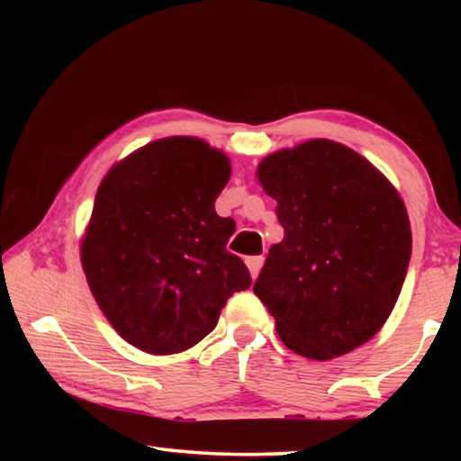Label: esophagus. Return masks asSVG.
<instances>
[{
    "label": "esophagus",
    "mask_w": 461,
    "mask_h": 461,
    "mask_svg": "<svg viewBox=\"0 0 461 461\" xmlns=\"http://www.w3.org/2000/svg\"><path fill=\"white\" fill-rule=\"evenodd\" d=\"M246 264L249 268V275H252V278H256V276H258L260 268H262V264H264V256H248Z\"/></svg>",
    "instance_id": "esophagus-1"
}]
</instances>
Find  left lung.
Here are the masks:
<instances>
[{"label":"left lung","instance_id":"1","mask_svg":"<svg viewBox=\"0 0 461 461\" xmlns=\"http://www.w3.org/2000/svg\"><path fill=\"white\" fill-rule=\"evenodd\" d=\"M256 176L285 228L254 285L278 338L319 362L360 348L386 323L407 276L412 238L399 191L325 138L268 154Z\"/></svg>","mask_w":461,"mask_h":461}]
</instances>
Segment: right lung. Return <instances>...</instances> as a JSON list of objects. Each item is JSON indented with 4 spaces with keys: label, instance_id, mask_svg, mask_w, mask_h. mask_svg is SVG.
<instances>
[{
    "label": "right lung",
    "instance_id": "right-lung-1",
    "mask_svg": "<svg viewBox=\"0 0 461 461\" xmlns=\"http://www.w3.org/2000/svg\"><path fill=\"white\" fill-rule=\"evenodd\" d=\"M230 158L194 136L138 148L107 170L81 238V264L101 313L131 346L168 356L215 330L252 276L228 252L236 230L215 213Z\"/></svg>",
    "mask_w": 461,
    "mask_h": 461
}]
</instances>
